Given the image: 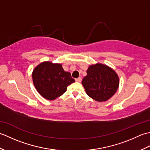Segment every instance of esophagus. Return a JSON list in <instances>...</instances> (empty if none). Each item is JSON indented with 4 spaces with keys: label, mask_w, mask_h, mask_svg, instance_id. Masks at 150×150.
Here are the masks:
<instances>
[{
    "label": "esophagus",
    "mask_w": 150,
    "mask_h": 150,
    "mask_svg": "<svg viewBox=\"0 0 150 150\" xmlns=\"http://www.w3.org/2000/svg\"><path fill=\"white\" fill-rule=\"evenodd\" d=\"M81 81H82V79H81V77H79V78H77V79H75V81H76V82H81Z\"/></svg>",
    "instance_id": "1"
}]
</instances>
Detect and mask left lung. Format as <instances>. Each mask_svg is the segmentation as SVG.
Here are the masks:
<instances>
[{"label":"left lung","mask_w":150,"mask_h":150,"mask_svg":"<svg viewBox=\"0 0 150 150\" xmlns=\"http://www.w3.org/2000/svg\"><path fill=\"white\" fill-rule=\"evenodd\" d=\"M82 84L89 97L98 102L106 101L115 93L119 85V77L108 66L97 64L89 66Z\"/></svg>","instance_id":"8db88e82"}]
</instances>
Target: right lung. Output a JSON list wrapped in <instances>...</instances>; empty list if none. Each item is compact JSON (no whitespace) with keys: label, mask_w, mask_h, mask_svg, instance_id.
I'll list each match as a JSON object with an SVG mask.
<instances>
[{"label":"right lung","mask_w":150,"mask_h":150,"mask_svg":"<svg viewBox=\"0 0 150 150\" xmlns=\"http://www.w3.org/2000/svg\"><path fill=\"white\" fill-rule=\"evenodd\" d=\"M33 82L40 95L47 100H54L75 82L71 73L65 71L60 64L44 62L38 65L32 73Z\"/></svg>","instance_id":"right-lung-1"}]
</instances>
